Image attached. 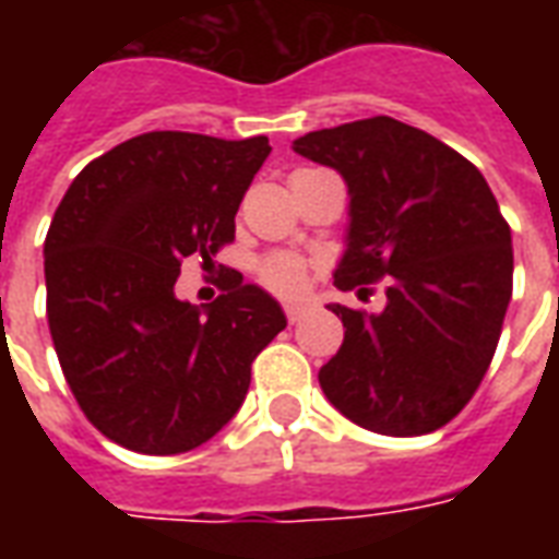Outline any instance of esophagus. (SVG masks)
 Returning <instances> with one entry per match:
<instances>
[{
	"label": "esophagus",
	"mask_w": 559,
	"mask_h": 559,
	"mask_svg": "<svg viewBox=\"0 0 559 559\" xmlns=\"http://www.w3.org/2000/svg\"><path fill=\"white\" fill-rule=\"evenodd\" d=\"M284 311H287V320H290V323H296V320H299V317L308 311V305H305V302H287V305H284Z\"/></svg>",
	"instance_id": "34e87169"
}]
</instances>
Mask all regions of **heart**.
Wrapping results in <instances>:
<instances>
[{
    "label": "heart",
    "mask_w": 559,
    "mask_h": 559,
    "mask_svg": "<svg viewBox=\"0 0 559 559\" xmlns=\"http://www.w3.org/2000/svg\"><path fill=\"white\" fill-rule=\"evenodd\" d=\"M260 281L269 290L293 296L305 287V263L296 254H272L260 263Z\"/></svg>",
    "instance_id": "1"
}]
</instances>
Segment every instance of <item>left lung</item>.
<instances>
[{
    "instance_id": "obj_1",
    "label": "left lung",
    "mask_w": 559,
    "mask_h": 559,
    "mask_svg": "<svg viewBox=\"0 0 559 559\" xmlns=\"http://www.w3.org/2000/svg\"><path fill=\"white\" fill-rule=\"evenodd\" d=\"M293 152L341 173L350 194L335 284L389 278L377 314L332 305L344 344L317 374L323 395L368 431L443 428L479 389L512 299V233L491 188L455 148L392 116L311 131Z\"/></svg>"
}]
</instances>
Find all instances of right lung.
Returning a JSON list of instances; mask_svg holds the SVG:
<instances>
[{
	"instance_id": "right-lung-1",
	"label": "right lung",
	"mask_w": 559,
	"mask_h": 559,
	"mask_svg": "<svg viewBox=\"0 0 559 559\" xmlns=\"http://www.w3.org/2000/svg\"><path fill=\"white\" fill-rule=\"evenodd\" d=\"M272 152L269 138L148 131L90 160L44 242L47 323L86 419L143 455L212 440L242 407L251 362L287 326L278 299L230 272L215 302L176 296L209 263Z\"/></svg>"
}]
</instances>
